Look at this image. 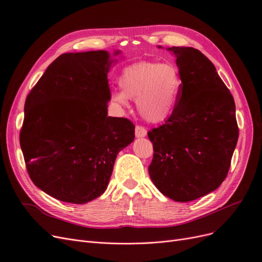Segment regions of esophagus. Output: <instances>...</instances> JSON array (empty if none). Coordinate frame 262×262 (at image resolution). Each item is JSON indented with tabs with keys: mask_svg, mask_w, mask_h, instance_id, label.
Here are the masks:
<instances>
[{
	"mask_svg": "<svg viewBox=\"0 0 262 262\" xmlns=\"http://www.w3.org/2000/svg\"><path fill=\"white\" fill-rule=\"evenodd\" d=\"M135 135H136L137 138L144 137L147 135V129L143 127L141 125H137L136 128H135Z\"/></svg>",
	"mask_w": 262,
	"mask_h": 262,
	"instance_id": "34e87169",
	"label": "esophagus"
}]
</instances>
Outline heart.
I'll use <instances>...</instances> for the list:
<instances>
[{
  "label": "heart",
  "mask_w": 262,
  "mask_h": 262,
  "mask_svg": "<svg viewBox=\"0 0 262 262\" xmlns=\"http://www.w3.org/2000/svg\"><path fill=\"white\" fill-rule=\"evenodd\" d=\"M181 85L175 63L142 61L124 68L119 77L121 92H115L112 99L122 105L127 103V98L136 99L143 119L162 122L175 110Z\"/></svg>",
  "instance_id": "b5f03b06"
}]
</instances>
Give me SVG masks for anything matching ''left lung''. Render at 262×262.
I'll return each instance as SVG.
<instances>
[{
    "label": "left lung",
    "mask_w": 262,
    "mask_h": 262,
    "mask_svg": "<svg viewBox=\"0 0 262 262\" xmlns=\"http://www.w3.org/2000/svg\"><path fill=\"white\" fill-rule=\"evenodd\" d=\"M176 56L181 90L175 110L148 132L153 143L149 175L164 195L190 202L226 179L238 139L233 96L215 66L193 47H169Z\"/></svg>",
    "instance_id": "1"
}]
</instances>
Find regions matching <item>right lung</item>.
<instances>
[{"instance_id": "1", "label": "right lung", "mask_w": 262, "mask_h": 262, "mask_svg": "<svg viewBox=\"0 0 262 262\" xmlns=\"http://www.w3.org/2000/svg\"><path fill=\"white\" fill-rule=\"evenodd\" d=\"M110 66L104 51L60 55L27 96L19 135L26 167L37 188L59 201L100 196L116 156L135 138L132 121L108 116Z\"/></svg>"}]
</instances>
